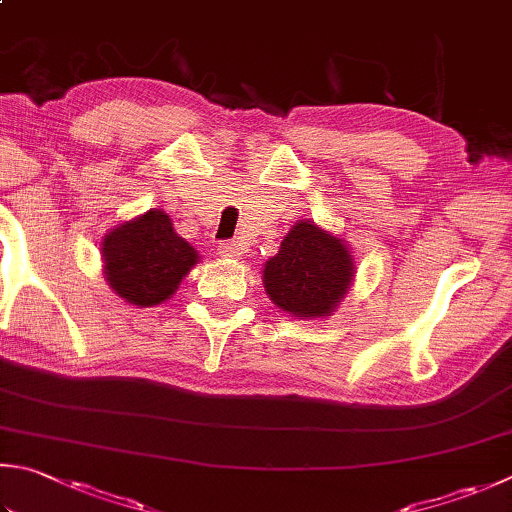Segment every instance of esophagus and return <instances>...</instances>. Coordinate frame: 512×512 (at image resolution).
I'll return each mask as SVG.
<instances>
[{"label":"esophagus","instance_id":"esophagus-1","mask_svg":"<svg viewBox=\"0 0 512 512\" xmlns=\"http://www.w3.org/2000/svg\"><path fill=\"white\" fill-rule=\"evenodd\" d=\"M220 254L225 258H240L243 256V249H240L238 243H220Z\"/></svg>","mask_w":512,"mask_h":512}]
</instances>
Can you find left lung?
I'll return each mask as SVG.
<instances>
[{"instance_id": "1", "label": "left lung", "mask_w": 512, "mask_h": 512, "mask_svg": "<svg viewBox=\"0 0 512 512\" xmlns=\"http://www.w3.org/2000/svg\"><path fill=\"white\" fill-rule=\"evenodd\" d=\"M354 258L341 236L298 220L278 254L263 267V285L278 310L296 318H327L354 283Z\"/></svg>"}]
</instances>
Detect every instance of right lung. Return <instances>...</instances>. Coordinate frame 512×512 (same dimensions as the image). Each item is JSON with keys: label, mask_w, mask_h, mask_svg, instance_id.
Here are the masks:
<instances>
[{"label": "right lung", "mask_w": 512, "mask_h": 512, "mask_svg": "<svg viewBox=\"0 0 512 512\" xmlns=\"http://www.w3.org/2000/svg\"><path fill=\"white\" fill-rule=\"evenodd\" d=\"M100 249L106 285L138 307L165 303L200 263V254L176 234L167 211L156 207L106 231Z\"/></svg>", "instance_id": "add662e5"}]
</instances>
